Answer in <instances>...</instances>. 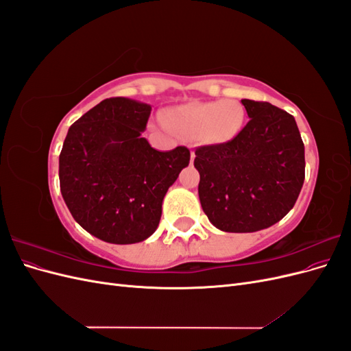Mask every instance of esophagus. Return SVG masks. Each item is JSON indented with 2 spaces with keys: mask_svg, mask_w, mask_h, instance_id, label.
Returning a JSON list of instances; mask_svg holds the SVG:
<instances>
[{
  "mask_svg": "<svg viewBox=\"0 0 351 351\" xmlns=\"http://www.w3.org/2000/svg\"><path fill=\"white\" fill-rule=\"evenodd\" d=\"M195 152H192V154H190V164H193V161H195Z\"/></svg>",
  "mask_w": 351,
  "mask_h": 351,
  "instance_id": "obj_1",
  "label": "esophagus"
}]
</instances>
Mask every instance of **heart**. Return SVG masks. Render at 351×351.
Returning <instances> with one entry per match:
<instances>
[{"label":"heart","instance_id":"obj_1","mask_svg":"<svg viewBox=\"0 0 351 351\" xmlns=\"http://www.w3.org/2000/svg\"><path fill=\"white\" fill-rule=\"evenodd\" d=\"M246 111L231 99L190 102L173 108L165 117L169 129L184 134H200L209 143H226L241 130Z\"/></svg>","mask_w":351,"mask_h":351}]
</instances>
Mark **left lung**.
<instances>
[{
    "mask_svg": "<svg viewBox=\"0 0 351 351\" xmlns=\"http://www.w3.org/2000/svg\"><path fill=\"white\" fill-rule=\"evenodd\" d=\"M241 104L250 120L234 139L195 152L202 209L227 232L274 226L291 210L304 182V145L294 117L269 102Z\"/></svg>",
    "mask_w": 351,
    "mask_h": 351,
    "instance_id": "1",
    "label": "left lung"
}]
</instances>
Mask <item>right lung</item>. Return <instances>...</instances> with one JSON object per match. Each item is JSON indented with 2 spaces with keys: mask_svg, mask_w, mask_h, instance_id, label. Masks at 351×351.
<instances>
[{
  "mask_svg": "<svg viewBox=\"0 0 351 351\" xmlns=\"http://www.w3.org/2000/svg\"><path fill=\"white\" fill-rule=\"evenodd\" d=\"M152 107L110 98L83 114L60 154V189L73 218L107 243L132 244L158 228L162 200L190 151L159 152L142 133Z\"/></svg>",
  "mask_w": 351,
  "mask_h": 351,
  "instance_id": "obj_1",
  "label": "right lung"
}]
</instances>
